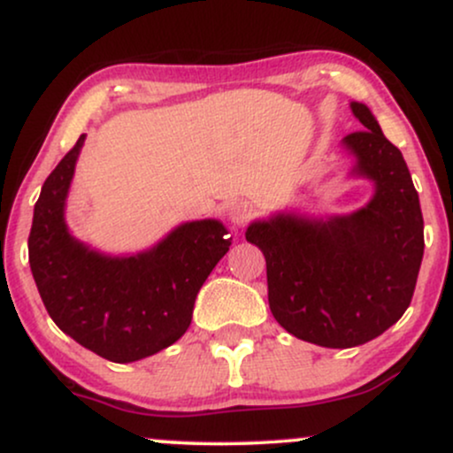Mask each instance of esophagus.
<instances>
[{
  "instance_id": "obj_1",
  "label": "esophagus",
  "mask_w": 453,
  "mask_h": 453,
  "mask_svg": "<svg viewBox=\"0 0 453 453\" xmlns=\"http://www.w3.org/2000/svg\"><path fill=\"white\" fill-rule=\"evenodd\" d=\"M253 217V206L249 202H236L230 209V219L234 226H247Z\"/></svg>"
}]
</instances>
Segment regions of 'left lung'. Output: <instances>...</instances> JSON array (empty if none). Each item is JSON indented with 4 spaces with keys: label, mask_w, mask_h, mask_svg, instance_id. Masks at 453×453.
<instances>
[{
    "label": "left lung",
    "mask_w": 453,
    "mask_h": 453,
    "mask_svg": "<svg viewBox=\"0 0 453 453\" xmlns=\"http://www.w3.org/2000/svg\"><path fill=\"white\" fill-rule=\"evenodd\" d=\"M360 132L342 144L353 174L375 196L351 215L309 219L279 212L244 236L266 257L268 304L296 339L330 349L364 345L394 326L413 298L424 257V217L403 153L360 102Z\"/></svg>",
    "instance_id": "left-lung-1"
}]
</instances>
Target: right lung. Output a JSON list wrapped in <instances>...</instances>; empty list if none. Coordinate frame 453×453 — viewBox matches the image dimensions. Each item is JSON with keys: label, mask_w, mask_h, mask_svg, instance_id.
<instances>
[{"label": "right lung", "mask_w": 453, "mask_h": 453, "mask_svg": "<svg viewBox=\"0 0 453 453\" xmlns=\"http://www.w3.org/2000/svg\"><path fill=\"white\" fill-rule=\"evenodd\" d=\"M85 134L44 180L29 232V266L50 319L111 362H136L185 334L196 296L232 238L217 219L189 221L149 251L111 257L65 226V197Z\"/></svg>", "instance_id": "right-lung-1"}]
</instances>
